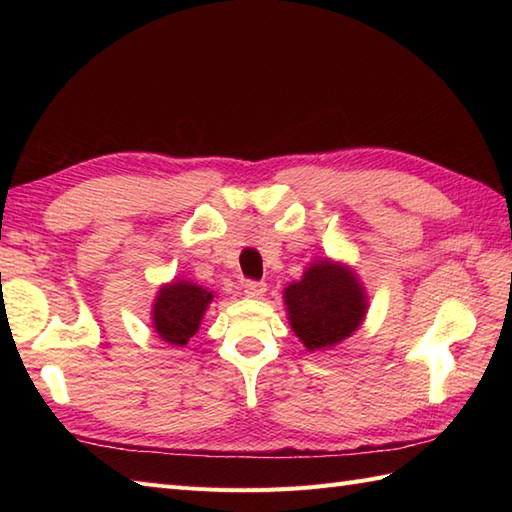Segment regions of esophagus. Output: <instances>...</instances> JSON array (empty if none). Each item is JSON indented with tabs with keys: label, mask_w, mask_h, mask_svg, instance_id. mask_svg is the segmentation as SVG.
I'll use <instances>...</instances> for the list:
<instances>
[{
	"label": "esophagus",
	"mask_w": 512,
	"mask_h": 512,
	"mask_svg": "<svg viewBox=\"0 0 512 512\" xmlns=\"http://www.w3.org/2000/svg\"><path fill=\"white\" fill-rule=\"evenodd\" d=\"M244 292H246V297H250V299H262L264 292H266V284H264V281H246Z\"/></svg>",
	"instance_id": "obj_1"
}]
</instances>
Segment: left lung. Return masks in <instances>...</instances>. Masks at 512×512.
Segmentation results:
<instances>
[{"label":"left lung","mask_w":512,"mask_h":512,"mask_svg":"<svg viewBox=\"0 0 512 512\" xmlns=\"http://www.w3.org/2000/svg\"><path fill=\"white\" fill-rule=\"evenodd\" d=\"M290 328L310 352L352 336L367 314V297L352 268L321 259L284 290Z\"/></svg>","instance_id":"1"}]
</instances>
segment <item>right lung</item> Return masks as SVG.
I'll use <instances>...</instances> for the list:
<instances>
[{
    "label": "right lung",
    "mask_w": 512,
    "mask_h": 512,
    "mask_svg": "<svg viewBox=\"0 0 512 512\" xmlns=\"http://www.w3.org/2000/svg\"><path fill=\"white\" fill-rule=\"evenodd\" d=\"M213 292L193 284V281H171L158 290V297L151 310V323L162 341L171 345H187L198 332L202 317Z\"/></svg>",
    "instance_id": "obj_1"
}]
</instances>
